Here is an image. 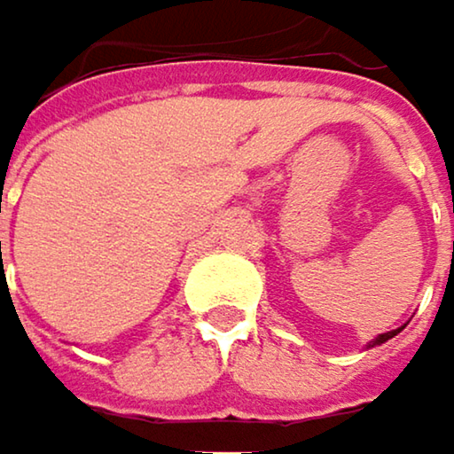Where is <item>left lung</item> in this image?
I'll use <instances>...</instances> for the list:
<instances>
[{
	"instance_id": "8db88e82",
	"label": "left lung",
	"mask_w": 454,
	"mask_h": 454,
	"mask_svg": "<svg viewBox=\"0 0 454 454\" xmlns=\"http://www.w3.org/2000/svg\"><path fill=\"white\" fill-rule=\"evenodd\" d=\"M397 331H400V328H397ZM397 331H387V333H381V336H379L376 341H371L368 347H373V344H384L387 339H392V336H397Z\"/></svg>"
}]
</instances>
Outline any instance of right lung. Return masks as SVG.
Returning a JSON list of instances; mask_svg holds the SVG:
<instances>
[{"label":"right lung","instance_id":"add662e5","mask_svg":"<svg viewBox=\"0 0 454 454\" xmlns=\"http://www.w3.org/2000/svg\"><path fill=\"white\" fill-rule=\"evenodd\" d=\"M0 247H2V244H0Z\"/></svg>","mask_w":454,"mask_h":454}]
</instances>
